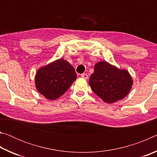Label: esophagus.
I'll list each match as a JSON object with an SVG mask.
<instances>
[{"label": "esophagus", "instance_id": "1", "mask_svg": "<svg viewBox=\"0 0 157 157\" xmlns=\"http://www.w3.org/2000/svg\"><path fill=\"white\" fill-rule=\"evenodd\" d=\"M81 77L84 79H87V78H88V75H87L86 73H83V74H82V75H81Z\"/></svg>", "mask_w": 157, "mask_h": 157}]
</instances>
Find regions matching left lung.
I'll list each match as a JSON object with an SVG mask.
<instances>
[{"mask_svg":"<svg viewBox=\"0 0 157 157\" xmlns=\"http://www.w3.org/2000/svg\"><path fill=\"white\" fill-rule=\"evenodd\" d=\"M132 78L128 71L121 70L107 62L95 63L89 85L95 94L107 103L123 99L132 89Z\"/></svg>","mask_w":157,"mask_h":157,"instance_id":"obj_1","label":"left lung"}]
</instances>
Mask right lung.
<instances>
[{"label":"right lung","mask_w":157,"mask_h":157,"mask_svg":"<svg viewBox=\"0 0 157 157\" xmlns=\"http://www.w3.org/2000/svg\"><path fill=\"white\" fill-rule=\"evenodd\" d=\"M76 78L74 68L61 58L37 71L35 84L41 94L52 100L64 94Z\"/></svg>","instance_id":"obj_1"}]
</instances>
